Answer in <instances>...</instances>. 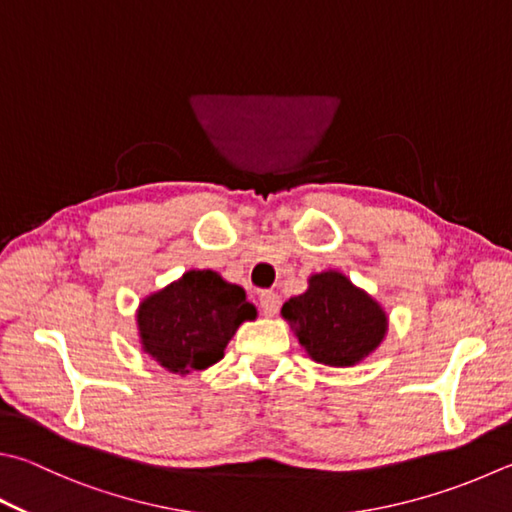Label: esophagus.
I'll return each instance as SVG.
<instances>
[{"mask_svg": "<svg viewBox=\"0 0 512 512\" xmlns=\"http://www.w3.org/2000/svg\"><path fill=\"white\" fill-rule=\"evenodd\" d=\"M258 303L265 316H274L278 312V307H281V296L272 292V289H265V292L258 294Z\"/></svg>", "mask_w": 512, "mask_h": 512, "instance_id": "esophagus-1", "label": "esophagus"}]
</instances>
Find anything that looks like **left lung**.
Segmentation results:
<instances>
[{
	"instance_id": "obj_1",
	"label": "left lung",
	"mask_w": 512,
	"mask_h": 512,
	"mask_svg": "<svg viewBox=\"0 0 512 512\" xmlns=\"http://www.w3.org/2000/svg\"><path fill=\"white\" fill-rule=\"evenodd\" d=\"M283 316L314 361L336 368L363 361L388 330L379 303L339 272L312 276L310 289L283 305Z\"/></svg>"
}]
</instances>
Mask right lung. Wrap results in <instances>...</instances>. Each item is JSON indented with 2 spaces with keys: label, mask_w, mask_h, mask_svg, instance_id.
<instances>
[{
  "label": "right lung",
  "mask_w": 512,
  "mask_h": 512,
  "mask_svg": "<svg viewBox=\"0 0 512 512\" xmlns=\"http://www.w3.org/2000/svg\"><path fill=\"white\" fill-rule=\"evenodd\" d=\"M252 318L256 307L243 287L194 269L140 305L138 330L144 352L162 368L189 374L223 359L238 325Z\"/></svg>",
  "instance_id": "add662e5"
}]
</instances>
